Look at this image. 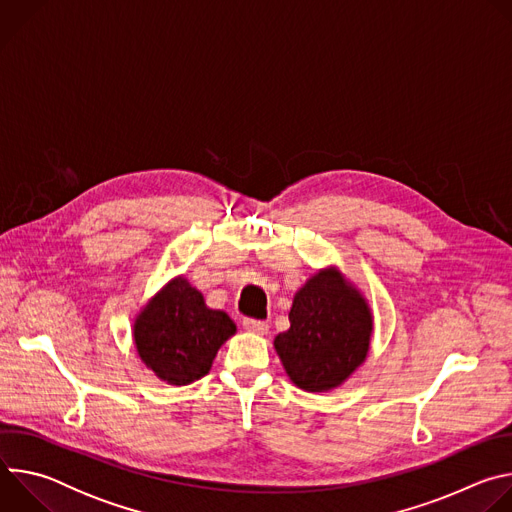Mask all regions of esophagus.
I'll return each mask as SVG.
<instances>
[{"mask_svg": "<svg viewBox=\"0 0 512 512\" xmlns=\"http://www.w3.org/2000/svg\"><path fill=\"white\" fill-rule=\"evenodd\" d=\"M243 326H245V330L255 332V334H267V330H269V324L265 320H255V318H245Z\"/></svg>", "mask_w": 512, "mask_h": 512, "instance_id": "34e87169", "label": "esophagus"}]
</instances>
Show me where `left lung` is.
I'll return each mask as SVG.
<instances>
[{"label":"left lung","mask_w":512,"mask_h":512,"mask_svg":"<svg viewBox=\"0 0 512 512\" xmlns=\"http://www.w3.org/2000/svg\"><path fill=\"white\" fill-rule=\"evenodd\" d=\"M289 324L273 344L300 389L330 391L367 358L373 316L358 291L332 269L320 271L298 291Z\"/></svg>","instance_id":"8db88e82"}]
</instances>
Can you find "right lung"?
Returning a JSON list of instances; mask_svg holds the SVG:
<instances>
[{
    "mask_svg": "<svg viewBox=\"0 0 512 512\" xmlns=\"http://www.w3.org/2000/svg\"><path fill=\"white\" fill-rule=\"evenodd\" d=\"M235 322L204 306L202 294L184 277L170 281L135 320V346L141 360L162 381L188 385L210 371V364Z\"/></svg>",
    "mask_w": 512,
    "mask_h": 512,
    "instance_id": "right-lung-1",
    "label": "right lung"
}]
</instances>
